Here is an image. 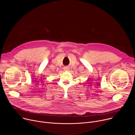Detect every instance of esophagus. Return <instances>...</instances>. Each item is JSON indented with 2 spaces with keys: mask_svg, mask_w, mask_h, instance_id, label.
<instances>
[{
  "mask_svg": "<svg viewBox=\"0 0 135 135\" xmlns=\"http://www.w3.org/2000/svg\"><path fill=\"white\" fill-rule=\"evenodd\" d=\"M65 70H68V68L65 67Z\"/></svg>",
  "mask_w": 135,
  "mask_h": 135,
  "instance_id": "34e87169",
  "label": "esophagus"
}]
</instances>
